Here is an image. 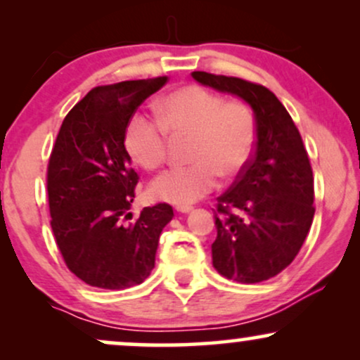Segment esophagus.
Listing matches in <instances>:
<instances>
[{
	"label": "esophagus",
	"instance_id": "1",
	"mask_svg": "<svg viewBox=\"0 0 360 360\" xmlns=\"http://www.w3.org/2000/svg\"><path fill=\"white\" fill-rule=\"evenodd\" d=\"M176 212L177 213H189V212H193V208L191 206H177Z\"/></svg>",
	"mask_w": 360,
	"mask_h": 360
}]
</instances>
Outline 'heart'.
Returning a JSON list of instances; mask_svg holds the SVG:
<instances>
[{
	"label": "heart",
	"instance_id": "b5f03b06",
	"mask_svg": "<svg viewBox=\"0 0 360 360\" xmlns=\"http://www.w3.org/2000/svg\"><path fill=\"white\" fill-rule=\"evenodd\" d=\"M189 135L191 166L172 167L148 186L152 200L189 206L217 186V174L235 177L249 164L255 146L254 117L240 101H223L203 86L177 88L157 101V120L131 115L123 134L128 155L147 171L166 160L167 137Z\"/></svg>",
	"mask_w": 360,
	"mask_h": 360
}]
</instances>
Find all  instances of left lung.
Returning a JSON list of instances; mask_svg holds the SVG:
<instances>
[{"label": "left lung", "instance_id": "1", "mask_svg": "<svg viewBox=\"0 0 360 360\" xmlns=\"http://www.w3.org/2000/svg\"><path fill=\"white\" fill-rule=\"evenodd\" d=\"M191 76L242 98L254 111V155L218 198L212 257L226 279L262 283L295 260L311 226L315 189L308 152L291 115L266 86L203 71Z\"/></svg>", "mask_w": 360, "mask_h": 360}]
</instances>
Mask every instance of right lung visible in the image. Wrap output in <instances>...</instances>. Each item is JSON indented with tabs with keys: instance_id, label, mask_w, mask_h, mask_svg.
<instances>
[{
	"instance_id": "obj_1",
	"label": "right lung",
	"mask_w": 360,
	"mask_h": 360,
	"mask_svg": "<svg viewBox=\"0 0 360 360\" xmlns=\"http://www.w3.org/2000/svg\"><path fill=\"white\" fill-rule=\"evenodd\" d=\"M167 77L123 81L91 89L62 122L47 167L51 226L72 274L94 288L127 289L155 266L172 206L130 210L139 174L123 146L131 115Z\"/></svg>"
}]
</instances>
